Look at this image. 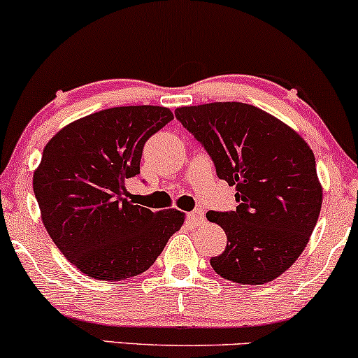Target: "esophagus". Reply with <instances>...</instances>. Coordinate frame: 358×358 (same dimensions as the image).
Segmentation results:
<instances>
[{
  "instance_id": "esophagus-1",
  "label": "esophagus",
  "mask_w": 358,
  "mask_h": 358,
  "mask_svg": "<svg viewBox=\"0 0 358 358\" xmlns=\"http://www.w3.org/2000/svg\"><path fill=\"white\" fill-rule=\"evenodd\" d=\"M188 220H190L192 224H195V225L203 224V222H205V213H203L202 208H195V210L188 213Z\"/></svg>"
}]
</instances>
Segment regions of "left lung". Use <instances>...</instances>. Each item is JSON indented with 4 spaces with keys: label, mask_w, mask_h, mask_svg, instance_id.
Returning a JSON list of instances; mask_svg holds the SVG:
<instances>
[{
    "label": "left lung",
    "mask_w": 358,
    "mask_h": 358,
    "mask_svg": "<svg viewBox=\"0 0 358 358\" xmlns=\"http://www.w3.org/2000/svg\"><path fill=\"white\" fill-rule=\"evenodd\" d=\"M175 116L203 146L217 176L236 187V210L207 213L227 234L213 271L264 285L291 268L322 210L313 151L289 126L244 102L178 108Z\"/></svg>",
    "instance_id": "1"
}]
</instances>
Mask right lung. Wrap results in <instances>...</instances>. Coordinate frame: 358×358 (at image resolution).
<instances>
[{
  "instance_id": "right-lung-1",
  "label": "right lung",
  "mask_w": 358,
  "mask_h": 358,
  "mask_svg": "<svg viewBox=\"0 0 358 358\" xmlns=\"http://www.w3.org/2000/svg\"><path fill=\"white\" fill-rule=\"evenodd\" d=\"M173 119L159 106L110 108L53 136L34 175L48 236L82 273L121 281L145 273L183 225L176 208L155 212L127 200L145 143Z\"/></svg>"
}]
</instances>
